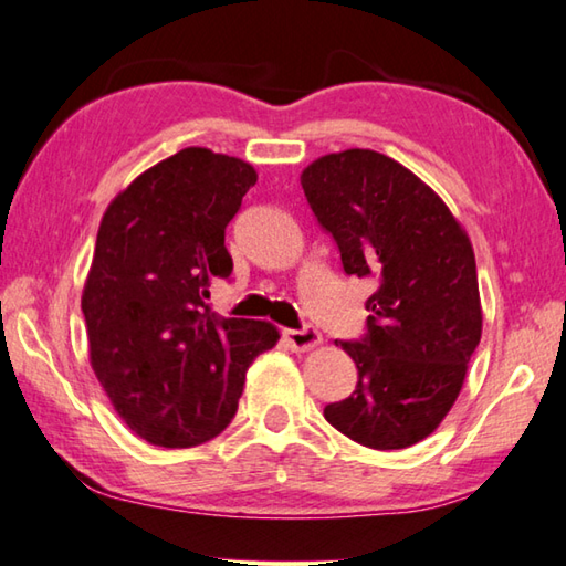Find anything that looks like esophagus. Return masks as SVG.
I'll use <instances>...</instances> for the list:
<instances>
[{"mask_svg":"<svg viewBox=\"0 0 566 566\" xmlns=\"http://www.w3.org/2000/svg\"><path fill=\"white\" fill-rule=\"evenodd\" d=\"M283 337H285V343L297 352L311 349V347L319 345V339H323L317 333V327H313V325H303L301 329H283Z\"/></svg>","mask_w":566,"mask_h":566,"instance_id":"34e87169","label":"esophagus"}]
</instances>
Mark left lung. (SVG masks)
Segmentation results:
<instances>
[{"label":"left lung","mask_w":566,"mask_h":566,"mask_svg":"<svg viewBox=\"0 0 566 566\" xmlns=\"http://www.w3.org/2000/svg\"><path fill=\"white\" fill-rule=\"evenodd\" d=\"M301 185L345 273L377 285L365 335L337 339L357 387L325 419L369 449H407L451 411L481 343L471 241L431 187L375 150L319 157Z\"/></svg>","instance_id":"left-lung-1"}]
</instances>
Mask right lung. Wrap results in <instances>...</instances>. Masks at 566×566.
<instances>
[{
    "instance_id": "right-lung-1",
    "label": "right lung",
    "mask_w": 566,
    "mask_h": 566,
    "mask_svg": "<svg viewBox=\"0 0 566 566\" xmlns=\"http://www.w3.org/2000/svg\"><path fill=\"white\" fill-rule=\"evenodd\" d=\"M243 159L187 147L143 172L103 214L81 311L91 365L140 439L189 449L227 429L247 369L279 343L271 323L214 317L229 221L255 185Z\"/></svg>"
}]
</instances>
